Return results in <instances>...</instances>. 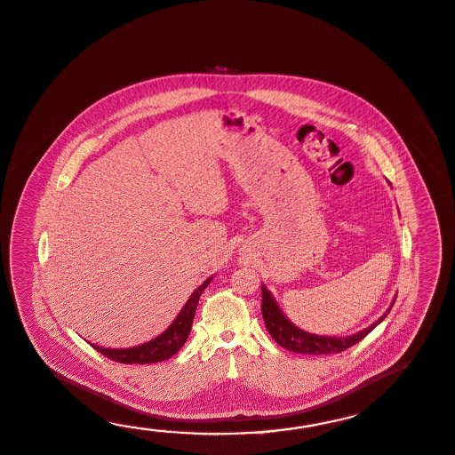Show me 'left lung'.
I'll use <instances>...</instances> for the list:
<instances>
[{
	"label": "left lung",
	"mask_w": 455,
	"mask_h": 455,
	"mask_svg": "<svg viewBox=\"0 0 455 455\" xmlns=\"http://www.w3.org/2000/svg\"><path fill=\"white\" fill-rule=\"evenodd\" d=\"M263 291V302H261V312H263V320L269 334L273 336L274 341L283 346L285 349L299 354H331L343 353L347 347H351L355 343H359L367 334L374 330L375 326L382 323L385 316L390 314L394 302L390 308L385 312L375 323L367 326L359 333L346 336V338H336V336H318V334L307 333L295 324L281 312L279 305L274 300L271 292L261 285Z\"/></svg>",
	"instance_id": "obj_1"
}]
</instances>
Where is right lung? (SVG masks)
<instances>
[{
  "instance_id": "right-lung-1",
  "label": "right lung",
  "mask_w": 455,
  "mask_h": 455,
  "mask_svg": "<svg viewBox=\"0 0 455 455\" xmlns=\"http://www.w3.org/2000/svg\"><path fill=\"white\" fill-rule=\"evenodd\" d=\"M211 281L212 277L204 281V283L192 292L189 300L182 307L181 312L170 324V328H166V331H163L152 341L127 347V349H111V347H101L96 344H92V347L102 355L121 363H153L170 359L181 349L182 344L186 343L188 336L191 333L192 320H194L197 303L203 295L204 289L211 283Z\"/></svg>"
}]
</instances>
